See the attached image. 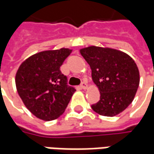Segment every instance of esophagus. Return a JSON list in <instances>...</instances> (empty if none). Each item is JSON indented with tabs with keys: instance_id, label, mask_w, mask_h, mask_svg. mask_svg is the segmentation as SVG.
I'll list each match as a JSON object with an SVG mask.
<instances>
[{
	"instance_id": "obj_1",
	"label": "esophagus",
	"mask_w": 154,
	"mask_h": 154,
	"mask_svg": "<svg viewBox=\"0 0 154 154\" xmlns=\"http://www.w3.org/2000/svg\"><path fill=\"white\" fill-rule=\"evenodd\" d=\"M81 87L83 89V90H86V89H87V84L86 82H82V84H81Z\"/></svg>"
}]
</instances>
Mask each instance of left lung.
Instances as JSON below:
<instances>
[{"instance_id": "1", "label": "left lung", "mask_w": 154, "mask_h": 154, "mask_svg": "<svg viewBox=\"0 0 154 154\" xmlns=\"http://www.w3.org/2000/svg\"><path fill=\"white\" fill-rule=\"evenodd\" d=\"M91 69L92 81L100 91V100L92 110L104 116H117L125 110L135 97L139 72L128 54L110 48L90 46L80 49Z\"/></svg>"}]
</instances>
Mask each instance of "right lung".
<instances>
[{"instance_id":"right-lung-1","label":"right lung","mask_w":154,"mask_h":154,"mask_svg":"<svg viewBox=\"0 0 154 154\" xmlns=\"http://www.w3.org/2000/svg\"><path fill=\"white\" fill-rule=\"evenodd\" d=\"M72 53L69 48L39 52L25 59L15 75V86L26 108L45 121L57 119L75 92L60 67Z\"/></svg>"}]
</instances>
